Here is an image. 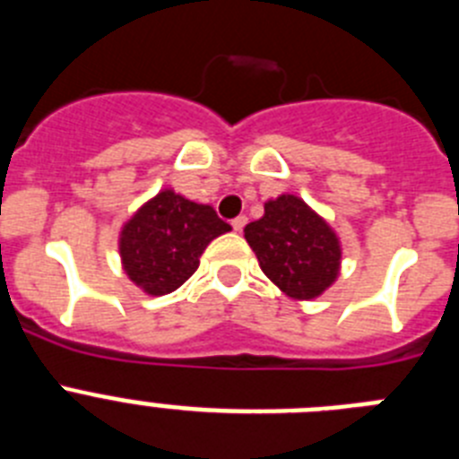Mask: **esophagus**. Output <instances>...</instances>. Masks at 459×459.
Segmentation results:
<instances>
[{"instance_id":"1","label":"esophagus","mask_w":459,"mask_h":459,"mask_svg":"<svg viewBox=\"0 0 459 459\" xmlns=\"http://www.w3.org/2000/svg\"><path fill=\"white\" fill-rule=\"evenodd\" d=\"M246 222H248V218H246V216H238V218H234V221H232L234 232H241L243 227H246Z\"/></svg>"}]
</instances>
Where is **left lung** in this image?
I'll return each instance as SVG.
<instances>
[{"label":"left lung","mask_w":459,"mask_h":459,"mask_svg":"<svg viewBox=\"0 0 459 459\" xmlns=\"http://www.w3.org/2000/svg\"><path fill=\"white\" fill-rule=\"evenodd\" d=\"M243 234L266 278L291 299H315L338 278V237L294 195L266 202L264 216L248 222Z\"/></svg>","instance_id":"1"}]
</instances>
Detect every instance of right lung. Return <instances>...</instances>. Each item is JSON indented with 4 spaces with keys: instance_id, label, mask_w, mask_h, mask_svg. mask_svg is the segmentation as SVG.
<instances>
[{
    "instance_id": "add662e5",
    "label": "right lung",
    "mask_w": 459,
    "mask_h": 459,
    "mask_svg": "<svg viewBox=\"0 0 459 459\" xmlns=\"http://www.w3.org/2000/svg\"><path fill=\"white\" fill-rule=\"evenodd\" d=\"M230 230L209 204L163 190L121 230L124 271L147 294H169L197 271L206 246Z\"/></svg>"
}]
</instances>
